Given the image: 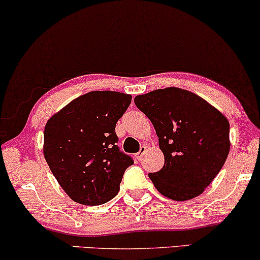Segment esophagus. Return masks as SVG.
Returning a JSON list of instances; mask_svg holds the SVG:
<instances>
[{
  "label": "esophagus",
  "mask_w": 260,
  "mask_h": 260,
  "mask_svg": "<svg viewBox=\"0 0 260 260\" xmlns=\"http://www.w3.org/2000/svg\"><path fill=\"white\" fill-rule=\"evenodd\" d=\"M145 152H146V147L142 146L141 148H140V150H139V152L135 154V156H137L138 160H141L142 156H143V154H145Z\"/></svg>",
  "instance_id": "esophagus-1"
}]
</instances>
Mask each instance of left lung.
<instances>
[{
	"mask_svg": "<svg viewBox=\"0 0 260 260\" xmlns=\"http://www.w3.org/2000/svg\"><path fill=\"white\" fill-rule=\"evenodd\" d=\"M134 103L152 121L165 155L162 169L148 174L155 188L175 201L201 195L229 154L228 119L195 93L177 87L137 95Z\"/></svg>",
	"mask_w": 260,
	"mask_h": 260,
	"instance_id": "1",
	"label": "left lung"
}]
</instances>
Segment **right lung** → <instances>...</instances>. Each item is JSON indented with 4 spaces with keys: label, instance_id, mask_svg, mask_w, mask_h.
I'll return each instance as SVG.
<instances>
[{
    "label": "right lung",
    "instance_id": "1",
    "mask_svg": "<svg viewBox=\"0 0 260 260\" xmlns=\"http://www.w3.org/2000/svg\"><path fill=\"white\" fill-rule=\"evenodd\" d=\"M132 95L93 91L72 100L48 120L44 157L71 200L100 205L117 195L133 158L120 152L115 125Z\"/></svg>",
    "mask_w": 260,
    "mask_h": 260
}]
</instances>
